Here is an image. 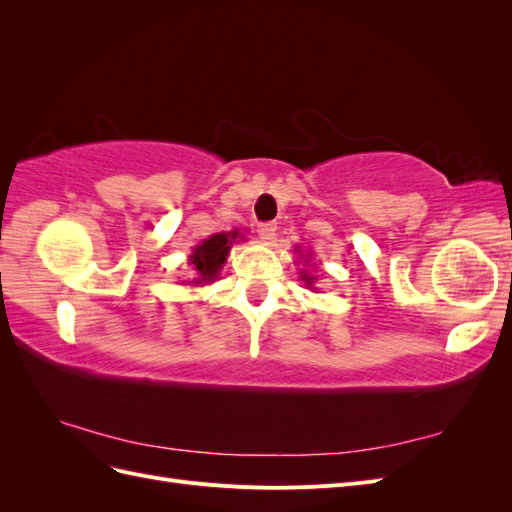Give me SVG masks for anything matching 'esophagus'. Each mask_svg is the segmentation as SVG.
I'll return each instance as SVG.
<instances>
[{
  "instance_id": "34e87169",
  "label": "esophagus",
  "mask_w": 512,
  "mask_h": 512,
  "mask_svg": "<svg viewBox=\"0 0 512 512\" xmlns=\"http://www.w3.org/2000/svg\"><path fill=\"white\" fill-rule=\"evenodd\" d=\"M275 230H277L275 222H262V224H258V235L262 239H273L275 237Z\"/></svg>"
}]
</instances>
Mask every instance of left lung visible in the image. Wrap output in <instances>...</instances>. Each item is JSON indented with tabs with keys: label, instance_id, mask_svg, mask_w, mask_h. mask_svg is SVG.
Segmentation results:
<instances>
[{
	"label": "left lung",
	"instance_id": "obj_1",
	"mask_svg": "<svg viewBox=\"0 0 512 512\" xmlns=\"http://www.w3.org/2000/svg\"><path fill=\"white\" fill-rule=\"evenodd\" d=\"M297 252H299V247H297ZM301 280L307 284V288H312V284H314L316 277H312V275H307L305 271H301ZM312 290H314V288H312Z\"/></svg>",
	"mask_w": 512,
	"mask_h": 512
}]
</instances>
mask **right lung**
Returning <instances> with one entry per match:
<instances>
[{
  "mask_svg": "<svg viewBox=\"0 0 512 512\" xmlns=\"http://www.w3.org/2000/svg\"><path fill=\"white\" fill-rule=\"evenodd\" d=\"M239 230L235 232H220V235H211L200 245L194 247L190 256V265L194 271V282L192 284H209L215 277L220 275V269L224 267L226 256L230 252L232 243L237 241Z\"/></svg>",
  "mask_w": 512,
  "mask_h": 512,
  "instance_id": "1",
  "label": "right lung"
}]
</instances>
